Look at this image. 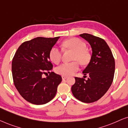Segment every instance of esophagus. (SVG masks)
Returning a JSON list of instances; mask_svg holds the SVG:
<instances>
[{"label":"esophagus","instance_id":"1","mask_svg":"<svg viewBox=\"0 0 128 128\" xmlns=\"http://www.w3.org/2000/svg\"><path fill=\"white\" fill-rule=\"evenodd\" d=\"M67 78V76H64V75H62V80H66V79Z\"/></svg>","mask_w":128,"mask_h":128}]
</instances>
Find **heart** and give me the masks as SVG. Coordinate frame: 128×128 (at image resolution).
I'll return each mask as SVG.
<instances>
[{
    "label": "heart",
    "mask_w": 128,
    "mask_h": 128,
    "mask_svg": "<svg viewBox=\"0 0 128 128\" xmlns=\"http://www.w3.org/2000/svg\"><path fill=\"white\" fill-rule=\"evenodd\" d=\"M64 48H69L75 52L73 60L78 61L82 65H86L90 60V54L86 50V45L80 39L78 38H71L64 40L62 44ZM50 58L56 64L60 62L62 56L61 48L56 46L52 47L49 53ZM80 68V64L78 62H64L57 66L56 71L58 74L64 76H70L78 71Z\"/></svg>",
    "instance_id": "1"
}]
</instances>
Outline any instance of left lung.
<instances>
[{
	"label": "left lung",
	"mask_w": 128,
	"mask_h": 128,
	"mask_svg": "<svg viewBox=\"0 0 128 128\" xmlns=\"http://www.w3.org/2000/svg\"><path fill=\"white\" fill-rule=\"evenodd\" d=\"M80 36L89 42L92 50L89 63L82 72L84 75L89 76L86 80L75 77L71 90L77 99L90 103L100 99L111 86L114 79L115 60L104 39L89 34Z\"/></svg>",
	"instance_id": "obj_1"
}]
</instances>
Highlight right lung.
Segmentation results:
<instances>
[{"instance_id":"right-lung-1","label":"right lung","mask_w":128,"mask_h":128,"mask_svg":"<svg viewBox=\"0 0 128 128\" xmlns=\"http://www.w3.org/2000/svg\"><path fill=\"white\" fill-rule=\"evenodd\" d=\"M59 36L53 38L37 37L22 43L12 62V75L16 89L27 102L40 105L54 98L62 80L53 72L49 53ZM50 75H48V73ZM44 74L47 75L44 78Z\"/></svg>"}]
</instances>
